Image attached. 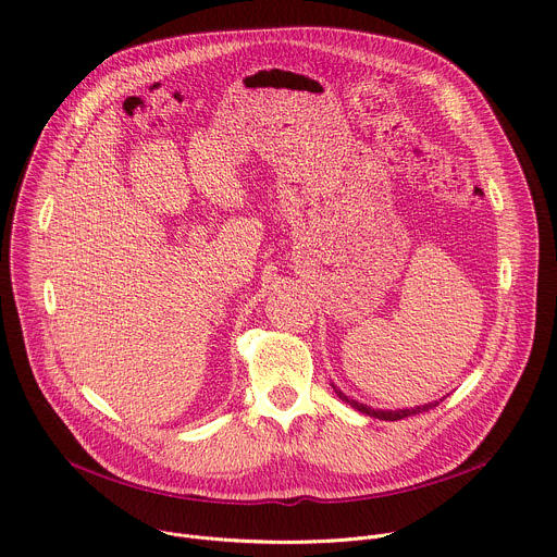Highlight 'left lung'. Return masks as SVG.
<instances>
[{"mask_svg":"<svg viewBox=\"0 0 557 557\" xmlns=\"http://www.w3.org/2000/svg\"><path fill=\"white\" fill-rule=\"evenodd\" d=\"M333 387H335V392H337V396H339L342 401H346V404L352 406L355 410H359V412H363V414H368V417H372V419H381V421H401V419H408V417L419 414V412H428V410H432V408L438 406V401H434V404L417 406V408H410V410H372V408H368V406H363V404H359V401H355V399H348V396H346L337 385H333Z\"/></svg>","mask_w":557,"mask_h":557,"instance_id":"8db88e82","label":"left lung"}]
</instances>
